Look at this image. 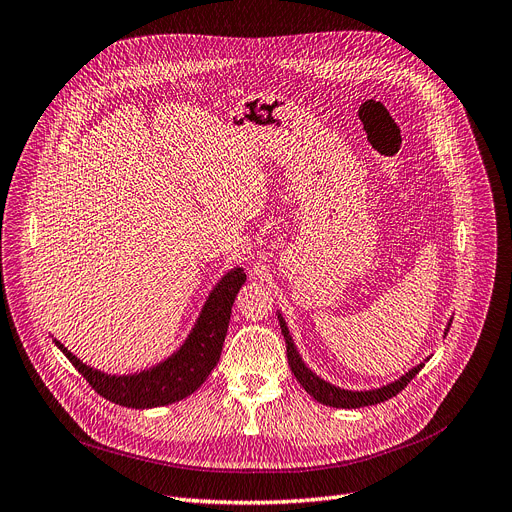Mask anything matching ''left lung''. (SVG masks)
I'll list each match as a JSON object with an SVG mask.
<instances>
[{
	"mask_svg": "<svg viewBox=\"0 0 512 512\" xmlns=\"http://www.w3.org/2000/svg\"><path fill=\"white\" fill-rule=\"evenodd\" d=\"M278 320H280V328H282V335H284V341H286V358H288V366H291L295 379L299 381V385L316 399V402L324 404V406H332V408H364V406H374V404H381L385 402V399L397 395L399 391H402L414 376L420 372V368L425 366V362H420L418 366H414L412 370H408L404 376H399L397 381L389 383V385H383L379 389H368V391H349V389H341L337 385H332L324 379H320V376L316 372H311L305 362L301 360V355L295 347V341L291 337V332H288V326L282 318V314L278 311ZM452 324V322H450ZM450 324L446 328V332L443 335H448L450 330Z\"/></svg>",
	"mask_w": 512,
	"mask_h": 512,
	"instance_id": "8db88e82",
	"label": "left lung"
}]
</instances>
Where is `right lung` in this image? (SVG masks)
Here are the masks:
<instances>
[{
    "label": "right lung",
    "mask_w": 512,
    "mask_h": 512,
    "mask_svg": "<svg viewBox=\"0 0 512 512\" xmlns=\"http://www.w3.org/2000/svg\"><path fill=\"white\" fill-rule=\"evenodd\" d=\"M244 280H247V274L242 268H234L221 278L182 347L173 351L167 360L142 372L106 374L83 364L60 341L54 339V343L81 372L83 379L108 402L136 410L169 406L192 395L217 366L221 347L226 341L232 305Z\"/></svg>",
    "instance_id": "add662e5"
}]
</instances>
